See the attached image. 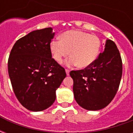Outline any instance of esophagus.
<instances>
[{
  "label": "esophagus",
  "mask_w": 133,
  "mask_h": 133,
  "mask_svg": "<svg viewBox=\"0 0 133 133\" xmlns=\"http://www.w3.org/2000/svg\"><path fill=\"white\" fill-rule=\"evenodd\" d=\"M65 72H66L67 75H69V73H70V70H69L65 69Z\"/></svg>",
  "instance_id": "34e87169"
}]
</instances>
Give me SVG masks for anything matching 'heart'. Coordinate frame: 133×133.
Masks as SVG:
<instances>
[{
	"label": "heart",
	"mask_w": 133,
	"mask_h": 133,
	"mask_svg": "<svg viewBox=\"0 0 133 133\" xmlns=\"http://www.w3.org/2000/svg\"><path fill=\"white\" fill-rule=\"evenodd\" d=\"M101 42L97 35L77 30H68L62 33L60 41L53 40L50 43L52 58L61 63L69 53L66 61L68 66L77 65L85 68L92 65L100 52Z\"/></svg>",
	"instance_id": "b5f03b06"
}]
</instances>
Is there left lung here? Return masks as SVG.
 I'll list each match as a JSON object with an SVG mask.
<instances>
[{
	"label": "left lung",
	"instance_id": "8db88e82",
	"mask_svg": "<svg viewBox=\"0 0 133 133\" xmlns=\"http://www.w3.org/2000/svg\"><path fill=\"white\" fill-rule=\"evenodd\" d=\"M122 74L120 52L113 41L107 40L104 51L92 65L70 72L76 102L88 110L105 108L117 93Z\"/></svg>",
	"mask_w": 133,
	"mask_h": 133
}]
</instances>
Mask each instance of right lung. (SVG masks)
<instances>
[{
	"mask_svg": "<svg viewBox=\"0 0 133 133\" xmlns=\"http://www.w3.org/2000/svg\"><path fill=\"white\" fill-rule=\"evenodd\" d=\"M52 28L34 30L20 38L10 51L8 69L16 98L31 111L45 110L56 98L55 91L66 72L52 58Z\"/></svg>",
	"mask_w": 133,
	"mask_h": 133,
	"instance_id": "add662e5",
	"label": "right lung"
}]
</instances>
